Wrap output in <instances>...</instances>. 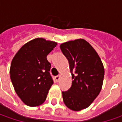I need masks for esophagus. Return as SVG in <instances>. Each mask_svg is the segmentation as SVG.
Returning <instances> with one entry per match:
<instances>
[{"label":"esophagus","instance_id":"esophagus-1","mask_svg":"<svg viewBox=\"0 0 122 122\" xmlns=\"http://www.w3.org/2000/svg\"><path fill=\"white\" fill-rule=\"evenodd\" d=\"M55 79H56V81H59V80H60V75L56 76V77H55Z\"/></svg>","mask_w":122,"mask_h":122}]
</instances>
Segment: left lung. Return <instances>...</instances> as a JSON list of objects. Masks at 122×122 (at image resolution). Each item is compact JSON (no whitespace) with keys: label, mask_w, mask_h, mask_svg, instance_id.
I'll return each mask as SVG.
<instances>
[{"label":"left lung","mask_w":122,"mask_h":122,"mask_svg":"<svg viewBox=\"0 0 122 122\" xmlns=\"http://www.w3.org/2000/svg\"><path fill=\"white\" fill-rule=\"evenodd\" d=\"M68 59L72 75V86L62 92L65 105L79 111L86 109L100 94L103 83L105 68L96 50L83 39L69 41L60 45Z\"/></svg>","instance_id":"obj_1"}]
</instances>
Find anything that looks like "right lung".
Masks as SVG:
<instances>
[{"label":"right lung","instance_id":"1","mask_svg":"<svg viewBox=\"0 0 122 122\" xmlns=\"http://www.w3.org/2000/svg\"><path fill=\"white\" fill-rule=\"evenodd\" d=\"M56 45L55 41L36 38L24 45L12 60L9 70L12 84L26 105L37 107L46 100L54 83L47 56Z\"/></svg>","mask_w":122,"mask_h":122}]
</instances>
